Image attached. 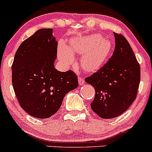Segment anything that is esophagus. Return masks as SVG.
<instances>
[{
  "label": "esophagus",
  "instance_id": "1",
  "mask_svg": "<svg viewBox=\"0 0 152 152\" xmlns=\"http://www.w3.org/2000/svg\"><path fill=\"white\" fill-rule=\"evenodd\" d=\"M79 79V85H83L84 84V80L82 77H81V76H80V77H79V79Z\"/></svg>",
  "mask_w": 152,
  "mask_h": 152
}]
</instances>
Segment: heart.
I'll use <instances>...</instances> for the list:
<instances>
[{
    "mask_svg": "<svg viewBox=\"0 0 152 152\" xmlns=\"http://www.w3.org/2000/svg\"><path fill=\"white\" fill-rule=\"evenodd\" d=\"M111 48L112 44L109 39L96 34L73 39L70 45V50L61 43L58 52L61 59L66 64H71L74 61L71 52L82 54L81 66L86 71L91 72L99 69L105 63Z\"/></svg>",
    "mask_w": 152,
    "mask_h": 152,
    "instance_id": "obj_1",
    "label": "heart"
}]
</instances>
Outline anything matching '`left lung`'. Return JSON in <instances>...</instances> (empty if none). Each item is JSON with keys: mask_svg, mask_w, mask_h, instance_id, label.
Wrapping results in <instances>:
<instances>
[{"mask_svg": "<svg viewBox=\"0 0 152 152\" xmlns=\"http://www.w3.org/2000/svg\"><path fill=\"white\" fill-rule=\"evenodd\" d=\"M113 56L102 67L85 79L94 86L92 110L100 118H116L128 109L137 95L141 79L140 66L127 39L114 32Z\"/></svg>", "mask_w": 152, "mask_h": 152, "instance_id": "8db88e82", "label": "left lung"}]
</instances>
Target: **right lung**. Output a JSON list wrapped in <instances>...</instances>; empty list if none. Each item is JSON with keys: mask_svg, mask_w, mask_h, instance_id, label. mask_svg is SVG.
<instances>
[{"mask_svg": "<svg viewBox=\"0 0 152 152\" xmlns=\"http://www.w3.org/2000/svg\"><path fill=\"white\" fill-rule=\"evenodd\" d=\"M57 49L53 29H41L25 39L15 54L11 66L15 94L21 108L34 118L54 115L65 95L79 86L73 71L54 68Z\"/></svg>", "mask_w": 152, "mask_h": 152, "instance_id": "right-lung-1", "label": "right lung"}]
</instances>
